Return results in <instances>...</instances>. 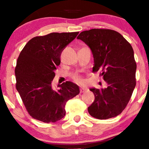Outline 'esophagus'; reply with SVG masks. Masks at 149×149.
I'll use <instances>...</instances> for the list:
<instances>
[{
  "label": "esophagus",
  "instance_id": "1",
  "mask_svg": "<svg viewBox=\"0 0 149 149\" xmlns=\"http://www.w3.org/2000/svg\"><path fill=\"white\" fill-rule=\"evenodd\" d=\"M87 91V89L85 88V87H81L80 88V93H83L85 92V91Z\"/></svg>",
  "mask_w": 149,
  "mask_h": 149
}]
</instances>
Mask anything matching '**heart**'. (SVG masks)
<instances>
[{
    "label": "heart",
    "mask_w": 149,
    "mask_h": 149,
    "mask_svg": "<svg viewBox=\"0 0 149 149\" xmlns=\"http://www.w3.org/2000/svg\"><path fill=\"white\" fill-rule=\"evenodd\" d=\"M72 80L77 83H84V79H83V77L81 76L80 74L78 73H74L72 75Z\"/></svg>",
    "instance_id": "heart-1"
}]
</instances>
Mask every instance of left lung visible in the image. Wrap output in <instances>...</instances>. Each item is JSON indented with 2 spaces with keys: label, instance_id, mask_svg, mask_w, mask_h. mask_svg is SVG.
Segmentation results:
<instances>
[{
  "label": "left lung",
  "instance_id": "left-lung-1",
  "mask_svg": "<svg viewBox=\"0 0 149 149\" xmlns=\"http://www.w3.org/2000/svg\"><path fill=\"white\" fill-rule=\"evenodd\" d=\"M77 38L92 52L93 72L100 71L108 83L105 89H90L95 100L88 107L89 115L98 119L117 117L127 107L136 84L133 48L121 34L111 29L85 30Z\"/></svg>",
  "mask_w": 149,
  "mask_h": 149
}]
</instances>
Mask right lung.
<instances>
[{
	"label": "right lung",
	"instance_id": "1",
	"mask_svg": "<svg viewBox=\"0 0 149 149\" xmlns=\"http://www.w3.org/2000/svg\"><path fill=\"white\" fill-rule=\"evenodd\" d=\"M79 33L52 32L28 41L19 55L15 68V87L26 109L32 118L44 123H55L66 115L68 100L79 93L70 81L54 90V71L60 64L62 51Z\"/></svg>",
	"mask_w": 149,
	"mask_h": 149
}]
</instances>
